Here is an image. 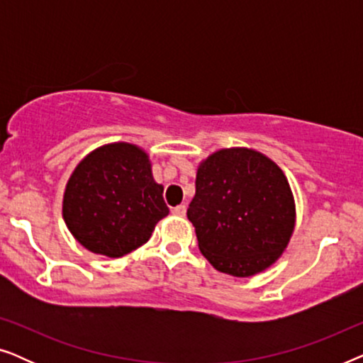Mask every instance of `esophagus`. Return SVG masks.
I'll list each match as a JSON object with an SVG mask.
<instances>
[{"label":"esophagus","instance_id":"1","mask_svg":"<svg viewBox=\"0 0 363 363\" xmlns=\"http://www.w3.org/2000/svg\"><path fill=\"white\" fill-rule=\"evenodd\" d=\"M173 213H175L177 216H185L186 215V206L185 205H178L173 208Z\"/></svg>","mask_w":363,"mask_h":363}]
</instances>
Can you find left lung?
Returning <instances> with one entry per match:
<instances>
[{"label": "left lung", "mask_w": 363, "mask_h": 363, "mask_svg": "<svg viewBox=\"0 0 363 363\" xmlns=\"http://www.w3.org/2000/svg\"><path fill=\"white\" fill-rule=\"evenodd\" d=\"M195 185L186 216L216 271L250 277L279 259L294 233L296 203L269 157L255 148H221L200 162Z\"/></svg>", "instance_id": "8db88e82"}]
</instances>
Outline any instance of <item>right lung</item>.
<instances>
[{"instance_id": "add662e5", "label": "right lung", "mask_w": 363, "mask_h": 363, "mask_svg": "<svg viewBox=\"0 0 363 363\" xmlns=\"http://www.w3.org/2000/svg\"><path fill=\"white\" fill-rule=\"evenodd\" d=\"M168 215L163 185L153 180L148 153L112 142L87 153L66 183L62 218L79 245L94 255L122 257L150 240Z\"/></svg>"}]
</instances>
